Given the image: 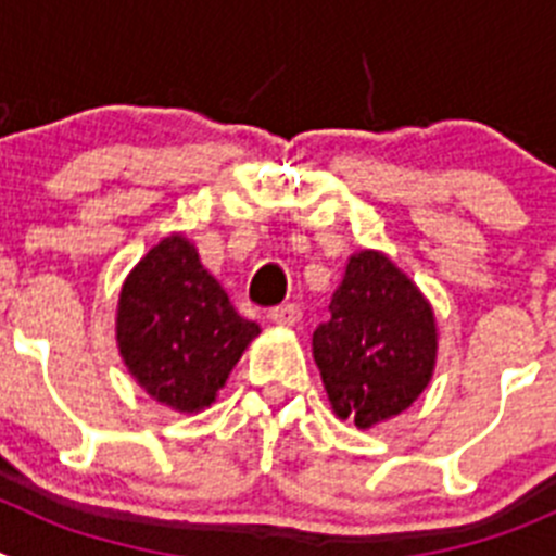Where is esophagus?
<instances>
[{"instance_id":"esophagus-1","label":"esophagus","mask_w":556,"mask_h":556,"mask_svg":"<svg viewBox=\"0 0 556 556\" xmlns=\"http://www.w3.org/2000/svg\"><path fill=\"white\" fill-rule=\"evenodd\" d=\"M301 317L303 308L298 303H281L269 312V320L278 323V326H294V323H301Z\"/></svg>"}]
</instances>
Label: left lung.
Returning a JSON list of instances; mask_svg holds the SVG:
<instances>
[{"mask_svg":"<svg viewBox=\"0 0 556 556\" xmlns=\"http://www.w3.org/2000/svg\"><path fill=\"white\" fill-rule=\"evenodd\" d=\"M328 312L312 353L333 412L358 429L401 415L434 370V314L424 294L387 255L365 250L348 262Z\"/></svg>","mask_w":556,"mask_h":556,"instance_id":"1","label":"left lung"}]
</instances>
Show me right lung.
<instances>
[{"mask_svg":"<svg viewBox=\"0 0 556 556\" xmlns=\"http://www.w3.org/2000/svg\"><path fill=\"white\" fill-rule=\"evenodd\" d=\"M255 333L258 326L239 317L184 236L155 244L122 287V358L136 381L172 409L208 406Z\"/></svg>","mask_w":556,"mask_h":556,"instance_id":"1","label":"right lung"}]
</instances>
